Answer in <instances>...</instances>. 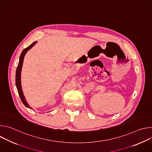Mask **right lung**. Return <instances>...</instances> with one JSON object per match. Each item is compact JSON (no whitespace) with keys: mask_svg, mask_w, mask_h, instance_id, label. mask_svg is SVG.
Listing matches in <instances>:
<instances>
[{"mask_svg":"<svg viewBox=\"0 0 152 152\" xmlns=\"http://www.w3.org/2000/svg\"><path fill=\"white\" fill-rule=\"evenodd\" d=\"M37 43V41H35L34 42H32V44L28 48H26V49H25L23 52H21L20 56V59H19V62L18 64V66L17 67V70H16V73H15V84H16V87L17 88L18 90V94L20 96V97L21 99V102H23V103L25 104V106L27 107L30 108V109H32V108L29 106V105L28 104V102H26V100L24 96L22 89H21V69H22V66H23V59H24V57L26 55V53H27V52L30 50L35 44Z\"/></svg>","mask_w":152,"mask_h":152,"instance_id":"add662e5","label":"right lung"}]
</instances>
